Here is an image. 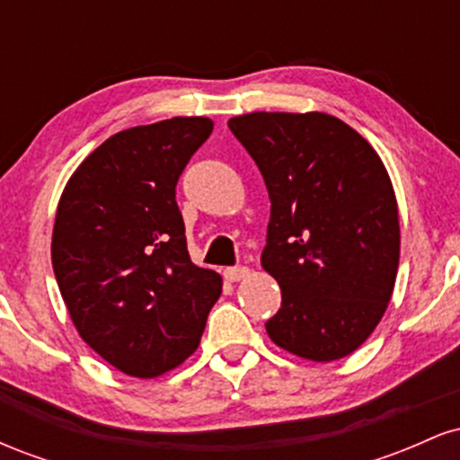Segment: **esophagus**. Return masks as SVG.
<instances>
[{
  "label": "esophagus",
  "mask_w": 460,
  "mask_h": 460,
  "mask_svg": "<svg viewBox=\"0 0 460 460\" xmlns=\"http://www.w3.org/2000/svg\"><path fill=\"white\" fill-rule=\"evenodd\" d=\"M225 279L226 281H231V283H235V281H240V279H244L246 274H248V268H244V266H231V268H225Z\"/></svg>",
  "instance_id": "obj_1"
}]
</instances>
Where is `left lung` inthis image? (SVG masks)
<instances>
[{
    "mask_svg": "<svg viewBox=\"0 0 460 460\" xmlns=\"http://www.w3.org/2000/svg\"><path fill=\"white\" fill-rule=\"evenodd\" d=\"M229 129L270 194L261 266L281 309L268 335L311 361L350 355L381 322L398 274V203L381 157L324 112H252Z\"/></svg>",
    "mask_w": 460,
    "mask_h": 460,
    "instance_id": "1",
    "label": "left lung"
}]
</instances>
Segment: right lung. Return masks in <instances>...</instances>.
<instances>
[{
    "instance_id": "1",
    "label": "right lung",
    "mask_w": 460,
    "mask_h": 460,
    "mask_svg": "<svg viewBox=\"0 0 460 460\" xmlns=\"http://www.w3.org/2000/svg\"><path fill=\"white\" fill-rule=\"evenodd\" d=\"M205 116L119 131L68 179L51 261L82 340L110 366L151 378L197 350L223 292L190 261L175 199L179 175L212 134Z\"/></svg>"
}]
</instances>
